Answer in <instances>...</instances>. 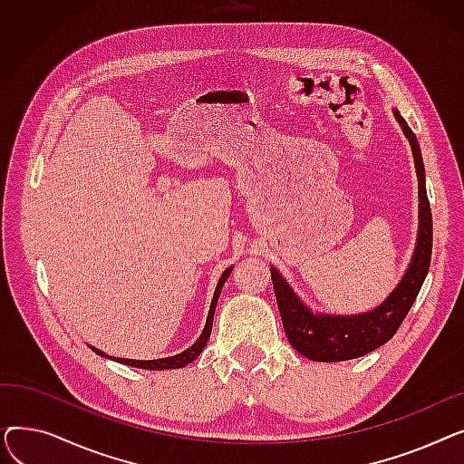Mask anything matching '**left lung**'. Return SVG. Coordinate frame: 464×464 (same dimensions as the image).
Here are the masks:
<instances>
[{"mask_svg":"<svg viewBox=\"0 0 464 464\" xmlns=\"http://www.w3.org/2000/svg\"><path fill=\"white\" fill-rule=\"evenodd\" d=\"M393 114L411 146L413 165H416V175L420 180V224L416 248H413L411 261L408 263L404 276L392 294L385 297V301L371 312L353 315H336L310 310L295 294L294 287L287 284V280L275 266H271V278L284 331L289 344L306 359L320 362L348 361L367 355L383 346L401 327L429 273L432 252V216L427 199L423 158L420 142L408 128L406 120L397 109H393Z\"/></svg>","mask_w":464,"mask_h":464,"instance_id":"left-lung-1","label":"left lung"}]
</instances>
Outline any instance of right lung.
Wrapping results in <instances>:
<instances>
[{"instance_id": "right-lung-1", "label": "right lung", "mask_w": 464, "mask_h": 464, "mask_svg": "<svg viewBox=\"0 0 464 464\" xmlns=\"http://www.w3.org/2000/svg\"><path fill=\"white\" fill-rule=\"evenodd\" d=\"M233 271V266H229V269L224 271V275L219 276L218 284H216V289H214V297H212V303H210V308H208V315H207V324H205V329L201 333V336L195 340V343L184 350L182 353H177V355H170V357H163V359H150V361H139V359H124V357H112V355H107L105 352L97 350L93 346H90L97 355L102 357H107V359H112L116 362H121V364H128V367H135V369H144V371H170V369H182L186 367V364H189L191 361L198 359L201 355V352L205 350L208 338H210V331H212V320H214V312H216V304H218V299H219V294H222V287L226 284V280L229 278Z\"/></svg>"}]
</instances>
